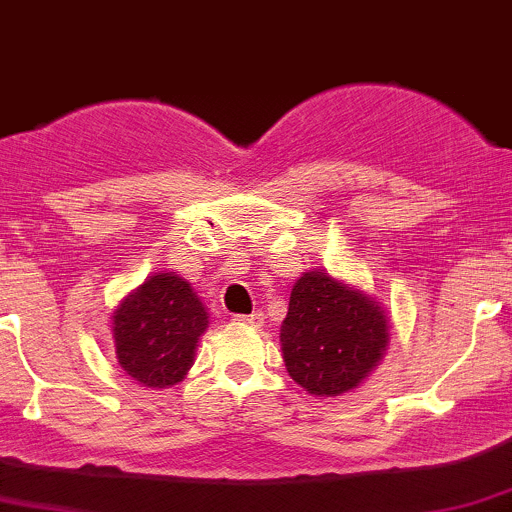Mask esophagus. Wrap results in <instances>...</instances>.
<instances>
[{
    "label": "esophagus",
    "instance_id": "esophagus-1",
    "mask_svg": "<svg viewBox=\"0 0 512 512\" xmlns=\"http://www.w3.org/2000/svg\"><path fill=\"white\" fill-rule=\"evenodd\" d=\"M236 322L245 324V326H252V329H260V326L264 324V315L260 310H257V312H252V315H238Z\"/></svg>",
    "mask_w": 512,
    "mask_h": 512
}]
</instances>
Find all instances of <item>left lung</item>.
Here are the masks:
<instances>
[{
  "mask_svg": "<svg viewBox=\"0 0 512 512\" xmlns=\"http://www.w3.org/2000/svg\"><path fill=\"white\" fill-rule=\"evenodd\" d=\"M288 374L315 398L357 389L384 360L391 319L374 295L312 269L295 281L281 324Z\"/></svg>",
  "mask_w": 512,
  "mask_h": 512,
  "instance_id": "left-lung-1",
  "label": "left lung"
}]
</instances>
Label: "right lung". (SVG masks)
I'll return each instance as SVG.
<instances>
[{
	"mask_svg": "<svg viewBox=\"0 0 512 512\" xmlns=\"http://www.w3.org/2000/svg\"><path fill=\"white\" fill-rule=\"evenodd\" d=\"M209 326L207 307L181 274L147 276L116 305L112 336L123 372L147 389L186 379Z\"/></svg>",
	"mask_w": 512,
	"mask_h": 512,
	"instance_id": "1",
	"label": "right lung"
}]
</instances>
